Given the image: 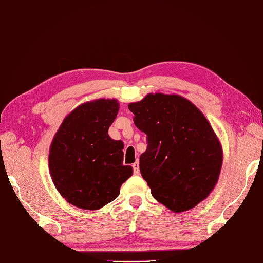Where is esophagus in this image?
Returning a JSON list of instances; mask_svg holds the SVG:
<instances>
[{
    "mask_svg": "<svg viewBox=\"0 0 263 263\" xmlns=\"http://www.w3.org/2000/svg\"><path fill=\"white\" fill-rule=\"evenodd\" d=\"M132 167H133V173H135V174L140 173V170H139V163L138 162H136L135 164H133Z\"/></svg>",
    "mask_w": 263,
    "mask_h": 263,
    "instance_id": "obj_1",
    "label": "esophagus"
}]
</instances>
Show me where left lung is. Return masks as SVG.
<instances>
[{"instance_id":"1","label":"left lung","mask_w":263,"mask_h":263,"mask_svg":"<svg viewBox=\"0 0 263 263\" xmlns=\"http://www.w3.org/2000/svg\"><path fill=\"white\" fill-rule=\"evenodd\" d=\"M128 109L147 135L140 172L153 197L176 213L196 206L217 184L223 158L206 117L178 95L149 93Z\"/></svg>"}]
</instances>
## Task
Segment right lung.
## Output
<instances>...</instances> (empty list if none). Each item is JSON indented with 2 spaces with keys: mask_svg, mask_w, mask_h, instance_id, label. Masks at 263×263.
<instances>
[{
  "mask_svg": "<svg viewBox=\"0 0 263 263\" xmlns=\"http://www.w3.org/2000/svg\"><path fill=\"white\" fill-rule=\"evenodd\" d=\"M118 106L116 99L84 102L65 117L51 142V179L76 208H104L117 198L122 183L132 176V166L123 164L124 143L108 135Z\"/></svg>",
  "mask_w": 263,
  "mask_h": 263,
  "instance_id": "add662e5",
  "label": "right lung"
}]
</instances>
